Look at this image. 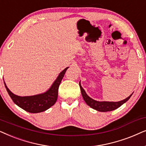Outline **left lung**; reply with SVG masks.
<instances>
[{"mask_svg":"<svg viewBox=\"0 0 146 146\" xmlns=\"http://www.w3.org/2000/svg\"><path fill=\"white\" fill-rule=\"evenodd\" d=\"M79 86H80L81 94H82L83 98L85 103L88 105L89 106H90L91 108L94 109L98 111L101 112H106V111H110L115 110L116 109L119 108L120 106H122L124 103H125L127 101L129 100V99L131 98V95L127 98L125 100L120 101V102H98L93 99H91L90 97L87 96V94L85 93V91L82 87H81V83L79 82Z\"/></svg>","mask_w":146,"mask_h":146,"instance_id":"obj_1","label":"left lung"}]
</instances>
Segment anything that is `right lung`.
<instances>
[{
    "instance_id": "obj_1",
    "label": "right lung",
    "mask_w": 146,
    "mask_h": 146,
    "mask_svg": "<svg viewBox=\"0 0 146 146\" xmlns=\"http://www.w3.org/2000/svg\"><path fill=\"white\" fill-rule=\"evenodd\" d=\"M68 68L69 67L65 68L63 71H62L49 89L45 93H41V94L25 97L16 96L9 90L6 85L5 81H4V83H5L7 92L13 102L19 107L26 111L33 113L42 112L53 106L57 102L59 85Z\"/></svg>"
}]
</instances>
